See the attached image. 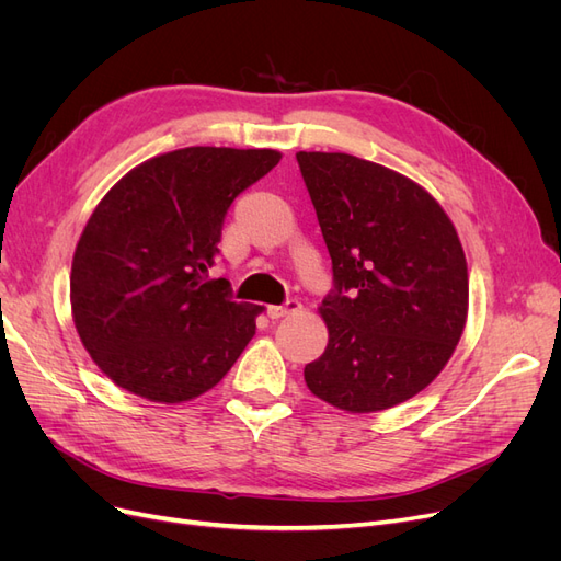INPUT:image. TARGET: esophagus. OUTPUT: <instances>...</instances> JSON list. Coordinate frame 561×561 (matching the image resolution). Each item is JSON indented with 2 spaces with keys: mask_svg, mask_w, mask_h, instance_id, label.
Segmentation results:
<instances>
[{
  "mask_svg": "<svg viewBox=\"0 0 561 561\" xmlns=\"http://www.w3.org/2000/svg\"><path fill=\"white\" fill-rule=\"evenodd\" d=\"M301 309V301L299 299H287L285 304H280V307H268V318H274V320H278V318H285V316H293V313H297Z\"/></svg>",
  "mask_w": 561,
  "mask_h": 561,
  "instance_id": "34e87169",
  "label": "esophagus"
}]
</instances>
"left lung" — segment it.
<instances>
[{
    "label": "left lung",
    "instance_id": "1",
    "mask_svg": "<svg viewBox=\"0 0 561 561\" xmlns=\"http://www.w3.org/2000/svg\"><path fill=\"white\" fill-rule=\"evenodd\" d=\"M332 257L330 342L304 367L313 396L367 414L426 388L463 334L468 266L451 219L419 184L351 154L299 151Z\"/></svg>",
    "mask_w": 561,
    "mask_h": 561
}]
</instances>
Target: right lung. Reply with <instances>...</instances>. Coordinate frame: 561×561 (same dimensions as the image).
Wrapping results in <instances>:
<instances>
[{"label":"right lung","instance_id":"1","mask_svg":"<svg viewBox=\"0 0 561 561\" xmlns=\"http://www.w3.org/2000/svg\"><path fill=\"white\" fill-rule=\"evenodd\" d=\"M278 161L274 149L184 147L140 163L98 203L70 297L83 346L116 386L184 402L239 360L262 307L233 301L208 271L233 198Z\"/></svg>","mask_w":561,"mask_h":561}]
</instances>
